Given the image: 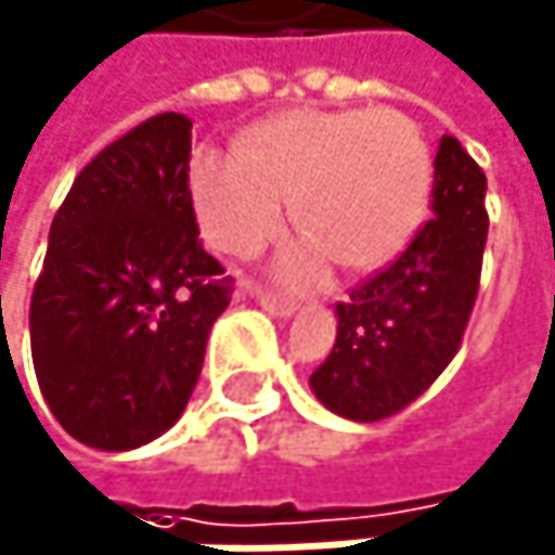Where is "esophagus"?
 <instances>
[{
    "mask_svg": "<svg viewBox=\"0 0 555 555\" xmlns=\"http://www.w3.org/2000/svg\"><path fill=\"white\" fill-rule=\"evenodd\" d=\"M256 302H259L269 315H275V319H293V312H296V302L280 299V296H272V293H256Z\"/></svg>",
    "mask_w": 555,
    "mask_h": 555,
    "instance_id": "obj_1",
    "label": "esophagus"
}]
</instances>
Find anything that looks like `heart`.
Wrapping results in <instances>:
<instances>
[{
	"mask_svg": "<svg viewBox=\"0 0 555 555\" xmlns=\"http://www.w3.org/2000/svg\"><path fill=\"white\" fill-rule=\"evenodd\" d=\"M430 183L421 128L391 107L286 111L253 125L240 157L204 151L190 164L201 230L233 259L280 236L289 204L306 236L283 259L293 283H315L328 259L351 272L398 259L427 217Z\"/></svg>",
	"mask_w": 555,
	"mask_h": 555,
	"instance_id": "obj_1",
	"label": "heart"
}]
</instances>
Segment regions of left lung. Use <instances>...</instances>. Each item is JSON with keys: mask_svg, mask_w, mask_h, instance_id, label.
<instances>
[{"mask_svg": "<svg viewBox=\"0 0 555 555\" xmlns=\"http://www.w3.org/2000/svg\"><path fill=\"white\" fill-rule=\"evenodd\" d=\"M483 193V170L444 134L434 157V220L335 306V345L309 378L328 411L348 421L391 417L451 365L480 286L490 227Z\"/></svg>", "mask_w": 555, "mask_h": 555, "instance_id": "obj_1", "label": "left lung"}]
</instances>
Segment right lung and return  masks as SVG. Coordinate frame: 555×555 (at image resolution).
<instances>
[{"mask_svg": "<svg viewBox=\"0 0 555 555\" xmlns=\"http://www.w3.org/2000/svg\"><path fill=\"white\" fill-rule=\"evenodd\" d=\"M190 117L157 114L72 183L28 309L31 362L55 421L98 451L151 444L183 414L230 306L186 186Z\"/></svg>", "mask_w": 555, "mask_h": 555, "instance_id": "1", "label": "right lung"}]
</instances>
